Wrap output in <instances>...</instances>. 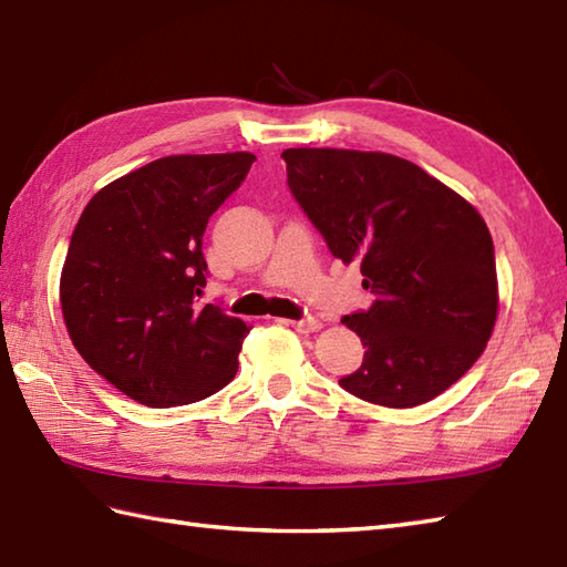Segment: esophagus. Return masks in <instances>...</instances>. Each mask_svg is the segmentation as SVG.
<instances>
[{
	"mask_svg": "<svg viewBox=\"0 0 567 567\" xmlns=\"http://www.w3.org/2000/svg\"><path fill=\"white\" fill-rule=\"evenodd\" d=\"M282 323H287V327H292L299 333H315V331H319L323 327L319 319H302V321H287V319H282Z\"/></svg>",
	"mask_w": 567,
	"mask_h": 567,
	"instance_id": "1",
	"label": "esophagus"
}]
</instances>
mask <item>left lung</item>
<instances>
[{"mask_svg": "<svg viewBox=\"0 0 567 567\" xmlns=\"http://www.w3.org/2000/svg\"><path fill=\"white\" fill-rule=\"evenodd\" d=\"M287 185L327 246L358 260L375 302L341 321L365 346L339 384L392 409L431 402L483 355L499 290L480 212L419 165L390 153L287 148Z\"/></svg>", "mask_w": 567, "mask_h": 567, "instance_id": "1", "label": "left lung"}]
</instances>
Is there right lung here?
Here are the masks:
<instances>
[{"instance_id":"right-lung-1","label":"right lung","mask_w":567,"mask_h":567,"mask_svg":"<svg viewBox=\"0 0 567 567\" xmlns=\"http://www.w3.org/2000/svg\"><path fill=\"white\" fill-rule=\"evenodd\" d=\"M256 155H167L102 187L72 231L60 307L87 365L153 409L204 400L236 378L250 327L216 305L202 236Z\"/></svg>"}]
</instances>
